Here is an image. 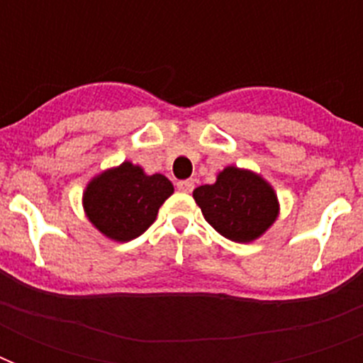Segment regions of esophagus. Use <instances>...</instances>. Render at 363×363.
Here are the masks:
<instances>
[{"label":"esophagus","instance_id":"obj_1","mask_svg":"<svg viewBox=\"0 0 363 363\" xmlns=\"http://www.w3.org/2000/svg\"><path fill=\"white\" fill-rule=\"evenodd\" d=\"M177 188L184 194H190L194 190V181L192 179H186V181H179L177 182Z\"/></svg>","mask_w":363,"mask_h":363}]
</instances>
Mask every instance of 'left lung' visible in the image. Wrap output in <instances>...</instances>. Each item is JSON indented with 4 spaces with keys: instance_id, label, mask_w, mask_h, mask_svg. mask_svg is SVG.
<instances>
[{
    "instance_id": "8db88e82",
    "label": "left lung",
    "mask_w": 363,
    "mask_h": 363,
    "mask_svg": "<svg viewBox=\"0 0 363 363\" xmlns=\"http://www.w3.org/2000/svg\"><path fill=\"white\" fill-rule=\"evenodd\" d=\"M194 199L216 232L238 242L259 238L279 211L273 188L262 177L238 167H226L215 184L196 188Z\"/></svg>"
}]
</instances>
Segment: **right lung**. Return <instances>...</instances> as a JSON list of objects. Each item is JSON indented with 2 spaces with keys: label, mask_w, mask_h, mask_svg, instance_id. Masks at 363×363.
Instances as JSON below:
<instances>
[{
  "label": "right lung",
  "mask_w": 363,
  "mask_h": 363,
  "mask_svg": "<svg viewBox=\"0 0 363 363\" xmlns=\"http://www.w3.org/2000/svg\"><path fill=\"white\" fill-rule=\"evenodd\" d=\"M173 194L164 175H145L124 162L96 177L84 192V209L94 226L115 241H131L147 232L158 209Z\"/></svg>",
  "instance_id": "1"
}]
</instances>
